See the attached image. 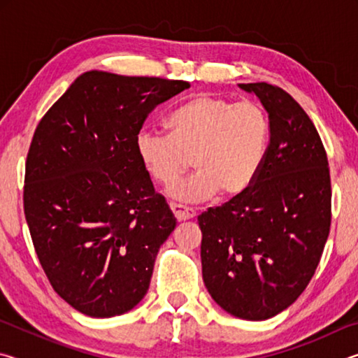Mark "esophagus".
<instances>
[{"instance_id": "obj_1", "label": "esophagus", "mask_w": 358, "mask_h": 358, "mask_svg": "<svg viewBox=\"0 0 358 358\" xmlns=\"http://www.w3.org/2000/svg\"><path fill=\"white\" fill-rule=\"evenodd\" d=\"M171 210L175 216V220L177 221H186V220H192L196 213H194L192 208H187L183 207V205H178V203H171Z\"/></svg>"}]
</instances>
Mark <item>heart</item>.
Instances as JSON below:
<instances>
[{
	"label": "heart",
	"mask_w": 358,
	"mask_h": 358,
	"mask_svg": "<svg viewBox=\"0 0 358 358\" xmlns=\"http://www.w3.org/2000/svg\"><path fill=\"white\" fill-rule=\"evenodd\" d=\"M167 134L143 128L136 136V156L145 173L171 186L191 166L196 173L169 194L186 203L245 192L257 177L270 141V121L256 102L234 104L202 93L180 104L164 121Z\"/></svg>",
	"instance_id": "1"
}]
</instances>
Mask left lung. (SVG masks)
<instances>
[{"label": "left lung", "mask_w": 358, "mask_h": 358, "mask_svg": "<svg viewBox=\"0 0 358 358\" xmlns=\"http://www.w3.org/2000/svg\"><path fill=\"white\" fill-rule=\"evenodd\" d=\"M268 113L270 142L252 185L197 217L202 276L224 311L276 316L316 271L331 222L330 169L313 121L275 85L240 83Z\"/></svg>", "instance_id": "1"}]
</instances>
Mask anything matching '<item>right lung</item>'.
<instances>
[{"label": "right lung", "instance_id": "1", "mask_svg": "<svg viewBox=\"0 0 358 358\" xmlns=\"http://www.w3.org/2000/svg\"><path fill=\"white\" fill-rule=\"evenodd\" d=\"M189 87L88 71L34 131L25 217L52 287L82 314L120 316L147 294L177 220L137 159L136 136L157 104Z\"/></svg>", "mask_w": 358, "mask_h": 358}]
</instances>
